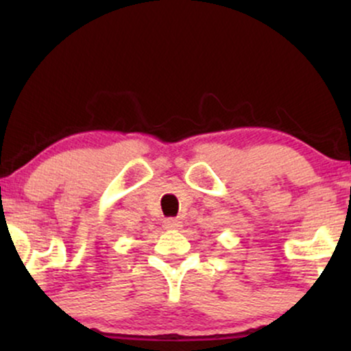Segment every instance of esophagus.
<instances>
[{
  "label": "esophagus",
  "mask_w": 351,
  "mask_h": 351,
  "mask_svg": "<svg viewBox=\"0 0 351 351\" xmlns=\"http://www.w3.org/2000/svg\"><path fill=\"white\" fill-rule=\"evenodd\" d=\"M163 228L170 229V231H176V229L181 228V221L176 219V217H168V219L163 221Z\"/></svg>",
  "instance_id": "34e87169"
}]
</instances>
